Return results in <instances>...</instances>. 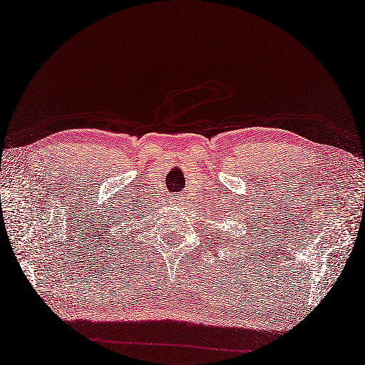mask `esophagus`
I'll return each mask as SVG.
<instances>
[{"label":"esophagus","instance_id":"esophagus-1","mask_svg":"<svg viewBox=\"0 0 365 365\" xmlns=\"http://www.w3.org/2000/svg\"><path fill=\"white\" fill-rule=\"evenodd\" d=\"M173 200H174V202H180V197H178V196H174V197H173Z\"/></svg>","mask_w":365,"mask_h":365}]
</instances>
